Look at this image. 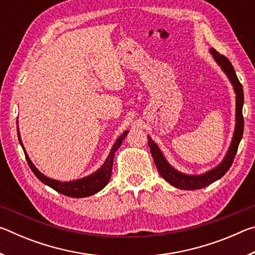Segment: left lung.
Returning a JSON list of instances; mask_svg holds the SVG:
<instances>
[{"mask_svg": "<svg viewBox=\"0 0 255 255\" xmlns=\"http://www.w3.org/2000/svg\"><path fill=\"white\" fill-rule=\"evenodd\" d=\"M209 53L213 55L215 62L218 64L223 72L225 73L228 80L231 81L234 89V92L236 94V112H235V130L234 135H233L230 148H228L225 157L223 158V161L218 164L217 166L214 169L209 170L208 172H205L202 174L198 175H191V174H185L182 172H179L175 170L173 166L170 165V163L166 161V158L164 157L161 149L158 148V146L154 143V140L149 136L147 137L148 139V146L150 148V153L154 158L155 165H156L158 173L161 174L162 178L167 181L170 184L174 185L175 188L183 189V190H197L205 188L207 185L211 184L215 181H217L222 178L223 175H225L226 172L230 170L232 166V163L234 161V157L239 148L240 141L243 136V129H244V119H243V103H244V94H243V88L240 83L239 79H237L236 73L234 71V67L231 64L225 56L221 55L217 50L214 48L209 49Z\"/></svg>", "mask_w": 255, "mask_h": 255, "instance_id": "left-lung-1", "label": "left lung"}]
</instances>
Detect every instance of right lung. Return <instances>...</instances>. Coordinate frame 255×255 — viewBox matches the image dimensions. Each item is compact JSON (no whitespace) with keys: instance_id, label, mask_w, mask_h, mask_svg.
<instances>
[{"instance_id":"obj_1","label":"right lung","mask_w":255,"mask_h":255,"mask_svg":"<svg viewBox=\"0 0 255 255\" xmlns=\"http://www.w3.org/2000/svg\"><path fill=\"white\" fill-rule=\"evenodd\" d=\"M18 124V122H16ZM128 130L124 131L122 133V136H119V138L116 140V143L112 146V148L110 150L109 155H108L107 159L105 161V163L102 164V166L100 169L97 170L94 173L90 174L85 178L82 179H77L74 181H66V182H62V181L58 180H54L50 179L48 176H46L41 173V172L37 169L36 166L33 165V163L30 161V158L28 156L27 152L23 147L22 140L20 138V132H19V127H18V137H19V141L21 146H22L23 152L25 155V158H27L28 164L30 166V169L33 172V174L39 179L42 183H45L48 187L53 188L56 191L62 193L64 196L67 197H72V198H84V197H90L94 195L102 190L103 188L106 187L109 182L110 176H111V172H112V164H114V157H115V153L120 146L123 144V140L125 139V137L127 136Z\"/></svg>"}]
</instances>
